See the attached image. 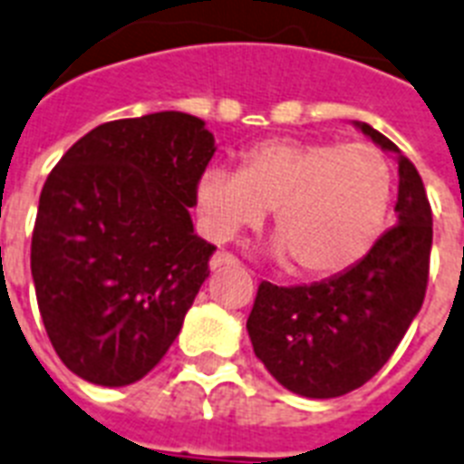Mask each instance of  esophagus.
Instances as JSON below:
<instances>
[{
    "label": "esophagus",
    "mask_w": 464,
    "mask_h": 464,
    "mask_svg": "<svg viewBox=\"0 0 464 464\" xmlns=\"http://www.w3.org/2000/svg\"><path fill=\"white\" fill-rule=\"evenodd\" d=\"M236 265H240L238 257H233L231 252H226V250H219L212 259H209V266H212V271L221 269V266H236Z\"/></svg>",
    "instance_id": "1"
}]
</instances>
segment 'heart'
Listing matches in <instances>:
<instances>
[{"instance_id": "1", "label": "heart", "mask_w": 464, "mask_h": 464, "mask_svg": "<svg viewBox=\"0 0 464 464\" xmlns=\"http://www.w3.org/2000/svg\"><path fill=\"white\" fill-rule=\"evenodd\" d=\"M391 186L386 157L364 142L265 140L243 152L236 173L199 179L198 209L214 240L255 228L274 209L278 257L297 276H331L379 238Z\"/></svg>"}]
</instances>
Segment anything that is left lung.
I'll return each mask as SVG.
<instances>
[{
  "label": "left lung",
  "instance_id": "obj_1",
  "mask_svg": "<svg viewBox=\"0 0 464 464\" xmlns=\"http://www.w3.org/2000/svg\"><path fill=\"white\" fill-rule=\"evenodd\" d=\"M357 126L401 154L386 135ZM398 176V226L357 265L310 285L259 284L247 334L255 355L293 393L338 398L360 389L389 362L424 303L431 205L412 161L401 157Z\"/></svg>",
  "mask_w": 464,
  "mask_h": 464
}]
</instances>
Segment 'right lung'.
<instances>
[{"instance_id":"add662e5","label":"right lung","mask_w":464,"mask_h":464,"mask_svg":"<svg viewBox=\"0 0 464 464\" xmlns=\"http://www.w3.org/2000/svg\"><path fill=\"white\" fill-rule=\"evenodd\" d=\"M214 150L202 119L157 111L92 128L49 171L30 271L49 341L85 382H140L179 336L217 250L188 212Z\"/></svg>"}]
</instances>
